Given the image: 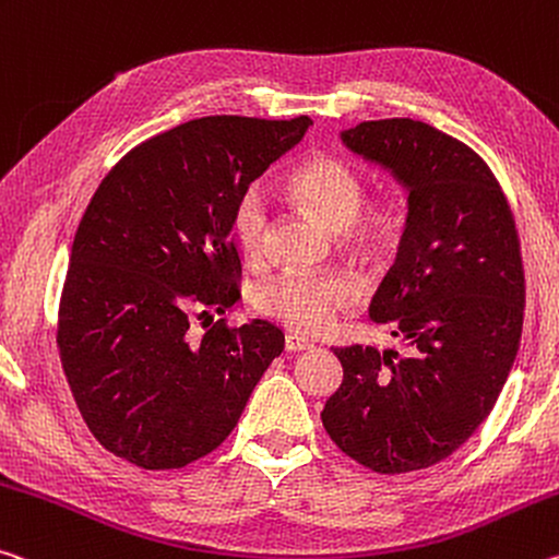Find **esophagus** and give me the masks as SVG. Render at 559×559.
<instances>
[{"mask_svg": "<svg viewBox=\"0 0 559 559\" xmlns=\"http://www.w3.org/2000/svg\"><path fill=\"white\" fill-rule=\"evenodd\" d=\"M308 348H313L311 341L300 338V335H296V333H288V335H286V350L300 353V350H308Z\"/></svg>", "mask_w": 559, "mask_h": 559, "instance_id": "obj_1", "label": "esophagus"}]
</instances>
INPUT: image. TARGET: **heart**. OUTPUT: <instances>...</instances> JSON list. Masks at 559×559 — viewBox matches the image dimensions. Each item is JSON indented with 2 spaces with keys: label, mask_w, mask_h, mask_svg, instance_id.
<instances>
[{
  "label": "heart",
  "mask_w": 559,
  "mask_h": 559,
  "mask_svg": "<svg viewBox=\"0 0 559 559\" xmlns=\"http://www.w3.org/2000/svg\"><path fill=\"white\" fill-rule=\"evenodd\" d=\"M290 197L343 231V241L366 261H380L403 243L407 206L395 193L366 199V181L356 168L335 156H313L288 174ZM271 206L259 183L246 186L231 209V231L246 259H261L269 238ZM358 300V286L341 273L286 269L255 288V308L263 316L300 333H321L338 313Z\"/></svg>",
  "instance_id": "obj_1"
}]
</instances>
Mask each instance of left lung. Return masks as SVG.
Returning <instances> with one entry per match:
<instances>
[{"mask_svg": "<svg viewBox=\"0 0 559 559\" xmlns=\"http://www.w3.org/2000/svg\"><path fill=\"white\" fill-rule=\"evenodd\" d=\"M343 141L411 191L407 234L370 304V318L411 350L333 348L343 380L321 420L368 471H423L480 428L518 356L525 271L515 218L490 166L430 123L362 121Z\"/></svg>", "mask_w": 559, "mask_h": 559, "instance_id": "obj_1", "label": "left lung"}]
</instances>
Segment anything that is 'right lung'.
Returning a JSON list of instances; mask_svg holds the SVG:
<instances>
[{
	"label": "right lung",
	"mask_w": 559,
	"mask_h": 559,
	"mask_svg": "<svg viewBox=\"0 0 559 559\" xmlns=\"http://www.w3.org/2000/svg\"><path fill=\"white\" fill-rule=\"evenodd\" d=\"M313 127L308 117H203L123 154L79 221L59 298L57 348L86 428L144 471L214 453L283 350L269 321L191 318L241 290L231 209Z\"/></svg>",
	"instance_id": "right-lung-1"
}]
</instances>
